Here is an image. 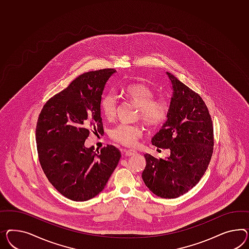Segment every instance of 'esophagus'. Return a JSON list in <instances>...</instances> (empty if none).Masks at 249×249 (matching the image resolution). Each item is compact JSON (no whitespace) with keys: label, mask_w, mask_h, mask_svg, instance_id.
Here are the masks:
<instances>
[{"label":"esophagus","mask_w":249,"mask_h":249,"mask_svg":"<svg viewBox=\"0 0 249 249\" xmlns=\"http://www.w3.org/2000/svg\"><path fill=\"white\" fill-rule=\"evenodd\" d=\"M124 153H125V156H127V157H129V156H133V155L137 154V152H136L135 150H130V149H126V150L124 151Z\"/></svg>","instance_id":"1"}]
</instances>
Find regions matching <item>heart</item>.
Returning <instances> with one entry per match:
<instances>
[{
    "label": "heart",
    "instance_id": "heart-1",
    "mask_svg": "<svg viewBox=\"0 0 249 249\" xmlns=\"http://www.w3.org/2000/svg\"><path fill=\"white\" fill-rule=\"evenodd\" d=\"M124 94L140 107L142 121L148 126H158L166 121L169 111V102L167 98L154 99L153 89L143 82H133L123 89ZM117 97L111 92L101 97V108L107 120L114 119L117 110ZM142 135V128L139 125L120 124L109 132L114 142L124 146H134Z\"/></svg>",
    "mask_w": 249,
    "mask_h": 249
}]
</instances>
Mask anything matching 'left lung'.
I'll return each mask as SVG.
<instances>
[{
    "mask_svg": "<svg viewBox=\"0 0 249 249\" xmlns=\"http://www.w3.org/2000/svg\"><path fill=\"white\" fill-rule=\"evenodd\" d=\"M172 84L167 121L152 138V144L168 148L167 159L145 154V185L155 195L176 198L199 182L209 167L214 148L211 116L201 97L167 72Z\"/></svg>",
    "mask_w": 249,
    "mask_h": 249,
    "instance_id": "left-lung-1",
    "label": "left lung"
}]
</instances>
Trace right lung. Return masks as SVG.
I'll list each match as a JSON object with an SVG mask.
<instances>
[{"instance_id":"1","label":"right lung","mask_w":249,"mask_h":249,"mask_svg":"<svg viewBox=\"0 0 249 249\" xmlns=\"http://www.w3.org/2000/svg\"><path fill=\"white\" fill-rule=\"evenodd\" d=\"M114 69L81 74L44 104L36 125L37 151L48 180L61 195L86 201L103 190L118 166L112 145L94 151L84 143L90 131L102 133L101 100Z\"/></svg>"}]
</instances>
